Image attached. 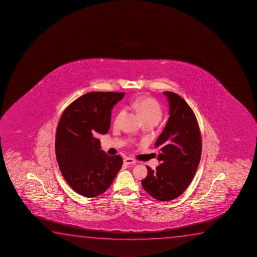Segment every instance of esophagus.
Segmentation results:
<instances>
[{
	"label": "esophagus",
	"instance_id": "34e87169",
	"mask_svg": "<svg viewBox=\"0 0 257 257\" xmlns=\"http://www.w3.org/2000/svg\"><path fill=\"white\" fill-rule=\"evenodd\" d=\"M123 163H124V164H126V165H131V164H135V160H134V158L127 157V158L123 160Z\"/></svg>",
	"mask_w": 257,
	"mask_h": 257
}]
</instances>
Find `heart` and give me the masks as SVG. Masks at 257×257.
<instances>
[{
  "mask_svg": "<svg viewBox=\"0 0 257 257\" xmlns=\"http://www.w3.org/2000/svg\"><path fill=\"white\" fill-rule=\"evenodd\" d=\"M130 107L138 112L144 122L157 123L163 116V108L161 107L160 103L151 97H141L135 99L131 101ZM124 113V109L119 110L114 121L115 125L121 123Z\"/></svg>",
  "mask_w": 257,
  "mask_h": 257,
  "instance_id": "heart-1",
  "label": "heart"
}]
</instances>
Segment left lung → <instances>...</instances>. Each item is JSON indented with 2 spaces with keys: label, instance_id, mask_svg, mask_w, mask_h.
I'll use <instances>...</instances> for the list:
<instances>
[{
  "label": "left lung",
  "instance_id": "left-lung-1",
  "mask_svg": "<svg viewBox=\"0 0 257 257\" xmlns=\"http://www.w3.org/2000/svg\"><path fill=\"white\" fill-rule=\"evenodd\" d=\"M170 116L156 142L160 165L142 181L148 194L158 201H171L188 187L197 171L201 155V137L194 111L179 94L164 92Z\"/></svg>",
  "mask_w": 257,
  "mask_h": 257
}]
</instances>
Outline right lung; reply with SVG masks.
<instances>
[{
  "instance_id": "obj_1",
  "label": "right lung",
  "mask_w": 257,
  "mask_h": 257,
  "mask_svg": "<svg viewBox=\"0 0 257 257\" xmlns=\"http://www.w3.org/2000/svg\"><path fill=\"white\" fill-rule=\"evenodd\" d=\"M124 93L91 92L63 111L56 135V161L64 179L85 197L103 194L120 171L123 159L100 150L98 134L110 126L111 110Z\"/></svg>"
}]
</instances>
